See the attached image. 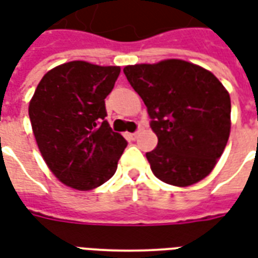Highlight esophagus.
Wrapping results in <instances>:
<instances>
[{
	"mask_svg": "<svg viewBox=\"0 0 258 258\" xmlns=\"http://www.w3.org/2000/svg\"><path fill=\"white\" fill-rule=\"evenodd\" d=\"M125 137H127L128 140L135 141L137 138H138V137H140V133H127V134H125Z\"/></svg>",
	"mask_w": 258,
	"mask_h": 258,
	"instance_id": "34e87169",
	"label": "esophagus"
}]
</instances>
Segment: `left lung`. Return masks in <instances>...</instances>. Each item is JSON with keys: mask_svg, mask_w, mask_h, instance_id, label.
Instances as JSON below:
<instances>
[{"mask_svg": "<svg viewBox=\"0 0 258 258\" xmlns=\"http://www.w3.org/2000/svg\"><path fill=\"white\" fill-rule=\"evenodd\" d=\"M125 77L148 107L157 146L146 153L152 173L189 186L216 167L231 133V98L221 81L181 59L128 64Z\"/></svg>", "mask_w": 258, "mask_h": 258, "instance_id": "1", "label": "left lung"}]
</instances>
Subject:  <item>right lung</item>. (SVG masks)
Instances as JSON below:
<instances>
[{
  "instance_id": "right-lung-1",
  "label": "right lung",
  "mask_w": 258,
  "mask_h": 258,
  "mask_svg": "<svg viewBox=\"0 0 258 258\" xmlns=\"http://www.w3.org/2000/svg\"><path fill=\"white\" fill-rule=\"evenodd\" d=\"M118 74L120 66L84 60L59 64L44 74L29 103L44 162L73 189H95L112 178L127 146L105 120V98Z\"/></svg>"
}]
</instances>
